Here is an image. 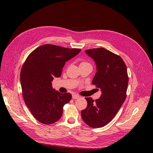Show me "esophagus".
<instances>
[{
    "label": "esophagus",
    "mask_w": 153,
    "mask_h": 153,
    "mask_svg": "<svg viewBox=\"0 0 153 153\" xmlns=\"http://www.w3.org/2000/svg\"><path fill=\"white\" fill-rule=\"evenodd\" d=\"M72 98H73V99H74V100H76V99H78V98H79L80 96H78V95H76V94H73Z\"/></svg>",
    "instance_id": "obj_1"
}]
</instances>
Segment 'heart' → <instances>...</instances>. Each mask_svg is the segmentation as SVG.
<instances>
[{
    "label": "heart",
    "instance_id": "heart-1",
    "mask_svg": "<svg viewBox=\"0 0 153 153\" xmlns=\"http://www.w3.org/2000/svg\"><path fill=\"white\" fill-rule=\"evenodd\" d=\"M86 63H87V62H82L81 64H86Z\"/></svg>",
    "mask_w": 153,
    "mask_h": 153
}]
</instances>
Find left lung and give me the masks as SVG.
<instances>
[{
    "instance_id": "obj_1",
    "label": "left lung",
    "mask_w": 153,
    "mask_h": 153,
    "mask_svg": "<svg viewBox=\"0 0 153 153\" xmlns=\"http://www.w3.org/2000/svg\"><path fill=\"white\" fill-rule=\"evenodd\" d=\"M85 52L96 64L92 84L101 89V95L95 101L85 98L87 106L81 111V115L88 126L101 128L112 121L126 100L127 68L121 57L103 48L86 50Z\"/></svg>"
}]
</instances>
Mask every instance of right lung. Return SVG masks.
<instances>
[{
	"label": "right lung",
	"instance_id": "obj_1",
	"mask_svg": "<svg viewBox=\"0 0 153 153\" xmlns=\"http://www.w3.org/2000/svg\"><path fill=\"white\" fill-rule=\"evenodd\" d=\"M80 51L47 44L36 48L26 59L20 72L23 98L40 123L50 124L61 119L63 106L72 96L55 91L52 82L61 76L66 62Z\"/></svg>",
	"mask_w": 153,
	"mask_h": 153
}]
</instances>
